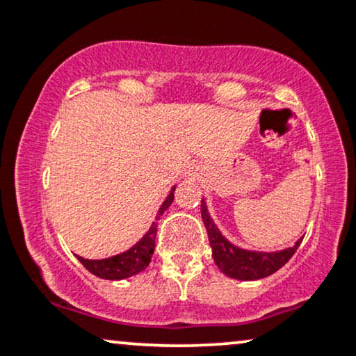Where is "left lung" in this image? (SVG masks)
Masks as SVG:
<instances>
[{
	"label": "left lung",
	"instance_id": "8db88e82",
	"mask_svg": "<svg viewBox=\"0 0 356 356\" xmlns=\"http://www.w3.org/2000/svg\"><path fill=\"white\" fill-rule=\"evenodd\" d=\"M201 218L202 222L206 225L207 237H209L212 258H214L218 268L222 271L224 275H227L229 278L242 281L266 278V276L276 273L281 266H284L302 242V238H299L298 242L294 243V247L271 253L243 250V248L232 245V243L220 234L218 225L214 224L209 212H207L204 200L201 201Z\"/></svg>",
	"mask_w": 356,
	"mask_h": 356
}]
</instances>
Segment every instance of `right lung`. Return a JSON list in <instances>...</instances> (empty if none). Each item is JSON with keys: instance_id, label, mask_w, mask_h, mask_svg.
<instances>
[{"instance_id": "obj_1", "label": "right lung", "mask_w": 356, "mask_h": 356, "mask_svg": "<svg viewBox=\"0 0 356 356\" xmlns=\"http://www.w3.org/2000/svg\"><path fill=\"white\" fill-rule=\"evenodd\" d=\"M173 191H170L167 200L163 201V204L160 206L159 212H156V219H160V216L168 209L170 204L173 202ZM155 235H156V222L152 224V227L147 230V234L142 237L132 248H129L127 252L119 253V255L104 258V260H88V258L78 257V260L81 261V265L93 273L95 276L103 280H124L129 276H134L140 271H144L152 260L155 250Z\"/></svg>"}]
</instances>
